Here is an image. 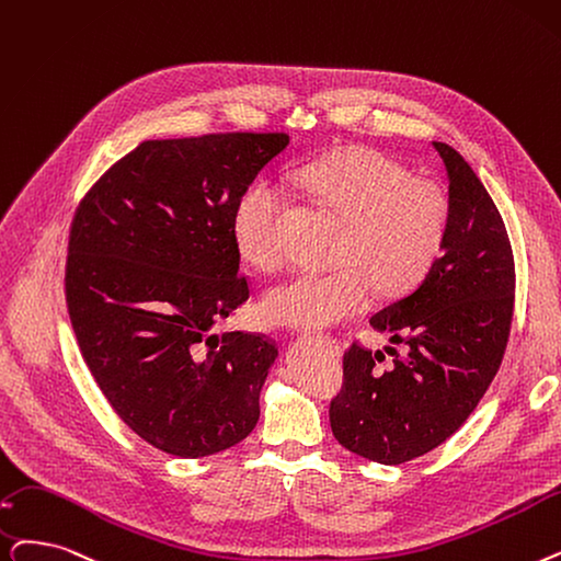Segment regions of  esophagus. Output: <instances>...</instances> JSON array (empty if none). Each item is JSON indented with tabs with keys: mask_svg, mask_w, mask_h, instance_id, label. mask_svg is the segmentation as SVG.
Wrapping results in <instances>:
<instances>
[{
	"mask_svg": "<svg viewBox=\"0 0 561 561\" xmlns=\"http://www.w3.org/2000/svg\"><path fill=\"white\" fill-rule=\"evenodd\" d=\"M321 339H325V341H328V344H330V346H334V348H339V346H336V341H334V339H332V336H321Z\"/></svg>",
	"mask_w": 561,
	"mask_h": 561,
	"instance_id": "1",
	"label": "esophagus"
}]
</instances>
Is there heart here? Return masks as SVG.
I'll return each instance as SVG.
<instances>
[{"label":"heart","instance_id":"heart-1","mask_svg":"<svg viewBox=\"0 0 561 561\" xmlns=\"http://www.w3.org/2000/svg\"><path fill=\"white\" fill-rule=\"evenodd\" d=\"M300 183L344 222L334 250L341 267L296 275L267 290L261 313L273 325H334L369 302L374 284L382 296L405 294L440 256L451 220L449 194L440 183L410 176L399 160L369 146H346L305 167ZM282 206L271 183H254L233 208L236 248L261 273H275L286 261L277 231Z\"/></svg>","mask_w":561,"mask_h":561}]
</instances>
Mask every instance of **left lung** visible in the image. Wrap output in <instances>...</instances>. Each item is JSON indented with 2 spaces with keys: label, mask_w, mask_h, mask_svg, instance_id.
I'll use <instances>...</instances> for the list:
<instances>
[{
  "label": "left lung",
  "mask_w": 561,
  "mask_h": 561,
  "mask_svg": "<svg viewBox=\"0 0 561 561\" xmlns=\"http://www.w3.org/2000/svg\"><path fill=\"white\" fill-rule=\"evenodd\" d=\"M433 146L451 202L443 254L369 321L405 353L387 346L394 359L382 371V351L353 344L344 389L330 403L339 445L382 466L424 456L462 426L500 369L514 319L516 271L502 215L462 156L449 144Z\"/></svg>",
  "instance_id": "left-lung-1"
}]
</instances>
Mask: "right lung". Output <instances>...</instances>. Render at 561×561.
Here are the masks:
<instances>
[{"mask_svg":"<svg viewBox=\"0 0 561 561\" xmlns=\"http://www.w3.org/2000/svg\"><path fill=\"white\" fill-rule=\"evenodd\" d=\"M286 146L284 133L141 141L72 217L66 302L82 357L116 415L172 456L225 451L259 422L275 344L210 328L250 298L231 217Z\"/></svg>","mask_w":561,"mask_h":561,"instance_id":"obj_1","label":"right lung"}]
</instances>
